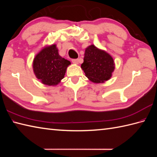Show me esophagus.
<instances>
[{"label": "esophagus", "instance_id": "34e87169", "mask_svg": "<svg viewBox=\"0 0 157 157\" xmlns=\"http://www.w3.org/2000/svg\"><path fill=\"white\" fill-rule=\"evenodd\" d=\"M79 60L78 59H72V63H74V64H78Z\"/></svg>", "mask_w": 157, "mask_h": 157}]
</instances>
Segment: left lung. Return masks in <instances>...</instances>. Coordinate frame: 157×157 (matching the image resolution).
Instances as JSON below:
<instances>
[{"label": "left lung", "mask_w": 157, "mask_h": 157, "mask_svg": "<svg viewBox=\"0 0 157 157\" xmlns=\"http://www.w3.org/2000/svg\"><path fill=\"white\" fill-rule=\"evenodd\" d=\"M86 76L94 83L108 80L114 71L115 63L112 56L94 45L86 48L84 63L81 65Z\"/></svg>", "instance_id": "1"}]
</instances>
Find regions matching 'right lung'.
<instances>
[{
	"instance_id": "add662e5",
	"label": "right lung",
	"mask_w": 157,
	"mask_h": 157,
	"mask_svg": "<svg viewBox=\"0 0 157 157\" xmlns=\"http://www.w3.org/2000/svg\"><path fill=\"white\" fill-rule=\"evenodd\" d=\"M71 64L69 61L59 55L55 44L43 48L35 56L33 69L35 75L42 84L55 86L64 78L66 69Z\"/></svg>"
}]
</instances>
